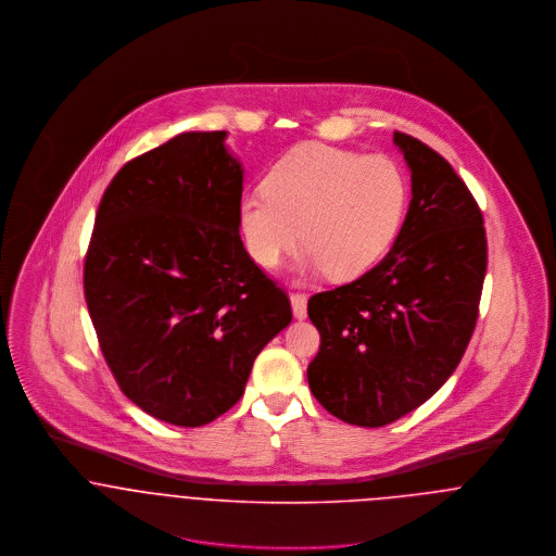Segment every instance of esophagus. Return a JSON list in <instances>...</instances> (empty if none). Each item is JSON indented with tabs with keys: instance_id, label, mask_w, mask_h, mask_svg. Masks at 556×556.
I'll return each instance as SVG.
<instances>
[{
	"instance_id": "esophagus-1",
	"label": "esophagus",
	"mask_w": 556,
	"mask_h": 556,
	"mask_svg": "<svg viewBox=\"0 0 556 556\" xmlns=\"http://www.w3.org/2000/svg\"><path fill=\"white\" fill-rule=\"evenodd\" d=\"M291 308L295 318L308 317V298L304 293H291Z\"/></svg>"
}]
</instances>
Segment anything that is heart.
Returning a JSON list of instances; mask_svg holds the SVG:
<instances>
[{
    "label": "heart",
    "instance_id": "obj_1",
    "mask_svg": "<svg viewBox=\"0 0 556 556\" xmlns=\"http://www.w3.org/2000/svg\"><path fill=\"white\" fill-rule=\"evenodd\" d=\"M406 205L408 179L396 160L313 141L289 150L267 170L263 192L239 201L238 229L263 269L278 267L304 241L311 269L346 282L392 250Z\"/></svg>",
    "mask_w": 556,
    "mask_h": 556
}]
</instances>
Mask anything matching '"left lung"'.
I'll return each mask as SVG.
<instances>
[{
	"label": "left lung",
	"instance_id": "left-lung-1",
	"mask_svg": "<svg viewBox=\"0 0 556 556\" xmlns=\"http://www.w3.org/2000/svg\"><path fill=\"white\" fill-rule=\"evenodd\" d=\"M410 205L392 250L357 280L308 300L320 346L308 386L338 419L379 428L452 377L476 329L488 245L483 218L452 164L394 132Z\"/></svg>",
	"mask_w": 556,
	"mask_h": 556
}]
</instances>
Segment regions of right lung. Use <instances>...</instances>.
Wrapping results in <instances>:
<instances>
[{"label": "right lung", "instance_id": "obj_1", "mask_svg": "<svg viewBox=\"0 0 556 556\" xmlns=\"http://www.w3.org/2000/svg\"><path fill=\"white\" fill-rule=\"evenodd\" d=\"M225 141L227 130L181 132L124 164L102 194L83 269L119 390L184 428L238 402L256 355L293 317L239 238L243 168Z\"/></svg>", "mask_w": 556, "mask_h": 556}]
</instances>
